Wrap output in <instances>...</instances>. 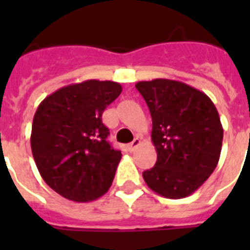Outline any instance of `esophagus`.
Segmentation results:
<instances>
[{
    "instance_id": "1",
    "label": "esophagus",
    "mask_w": 250,
    "mask_h": 250,
    "mask_svg": "<svg viewBox=\"0 0 250 250\" xmlns=\"http://www.w3.org/2000/svg\"><path fill=\"white\" fill-rule=\"evenodd\" d=\"M140 144H141V141L139 140V139H135L131 144H128V150L129 152H133V150H135V149H136Z\"/></svg>"
}]
</instances>
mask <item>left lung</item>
Wrapping results in <instances>:
<instances>
[{"instance_id": "1", "label": "left lung", "mask_w": 250, "mask_h": 250, "mask_svg": "<svg viewBox=\"0 0 250 250\" xmlns=\"http://www.w3.org/2000/svg\"><path fill=\"white\" fill-rule=\"evenodd\" d=\"M152 115L157 162L143 172L156 193L178 200L213 174L223 140L219 114L204 92L182 82L154 79L135 85Z\"/></svg>"}]
</instances>
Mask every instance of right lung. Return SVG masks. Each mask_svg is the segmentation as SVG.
<instances>
[{
  "mask_svg": "<svg viewBox=\"0 0 250 250\" xmlns=\"http://www.w3.org/2000/svg\"><path fill=\"white\" fill-rule=\"evenodd\" d=\"M115 82L86 80L56 90L37 107L31 149L41 178L62 197L97 200L109 190L121 150L106 139L102 113L121 94Z\"/></svg>",
  "mask_w": 250,
  "mask_h": 250,
  "instance_id": "right-lung-1",
  "label": "right lung"
}]
</instances>
